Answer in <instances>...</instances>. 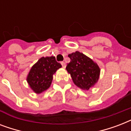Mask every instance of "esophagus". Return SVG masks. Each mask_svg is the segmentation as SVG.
Returning a JSON list of instances; mask_svg holds the SVG:
<instances>
[{
	"instance_id": "obj_1",
	"label": "esophagus",
	"mask_w": 131,
	"mask_h": 131,
	"mask_svg": "<svg viewBox=\"0 0 131 131\" xmlns=\"http://www.w3.org/2000/svg\"><path fill=\"white\" fill-rule=\"evenodd\" d=\"M61 64H62V67H63V68H65L66 67L65 62H62Z\"/></svg>"
}]
</instances>
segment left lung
<instances>
[{
    "mask_svg": "<svg viewBox=\"0 0 131 131\" xmlns=\"http://www.w3.org/2000/svg\"><path fill=\"white\" fill-rule=\"evenodd\" d=\"M71 61L66 69L73 82L82 90H88L97 83L100 75L99 67L91 58L80 51L68 55Z\"/></svg>",
    "mask_w": 131,
    "mask_h": 131,
    "instance_id": "left-lung-1",
    "label": "left lung"
}]
</instances>
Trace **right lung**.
I'll return each instance as SVG.
<instances>
[{
    "instance_id": "obj_1",
    "label": "right lung",
    "mask_w": 131,
    "mask_h": 131,
    "mask_svg": "<svg viewBox=\"0 0 131 131\" xmlns=\"http://www.w3.org/2000/svg\"><path fill=\"white\" fill-rule=\"evenodd\" d=\"M61 67L54 56L41 58L30 70L26 78L28 84L35 93H41L49 88L53 75Z\"/></svg>"
}]
</instances>
